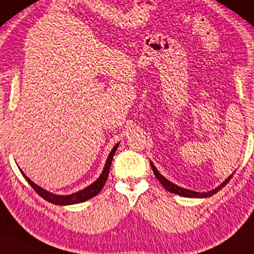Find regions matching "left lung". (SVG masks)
<instances>
[{
  "label": "left lung",
  "mask_w": 254,
  "mask_h": 254,
  "mask_svg": "<svg viewBox=\"0 0 254 254\" xmlns=\"http://www.w3.org/2000/svg\"><path fill=\"white\" fill-rule=\"evenodd\" d=\"M151 167H152V169H153V173H154V175H155V177L158 178L160 183L163 185V188L166 189L167 191L171 192V193L182 195V197H187V198H208V197H210V195L217 193V192H219L221 189H223L228 183H229V181L231 180V177H233V175L235 174V173L231 174L230 176L228 177L227 180L223 182V183H221L219 187L215 188V189H213V190L207 191V192H197V191L189 190V189L178 187V185L174 184L173 182H170L169 180H167L166 177H163L162 175L159 173L158 169H156L155 166H154V164H153L152 161H151Z\"/></svg>",
  "instance_id": "1"
}]
</instances>
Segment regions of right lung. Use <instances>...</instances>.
<instances>
[{"instance_id":"right-lung-1","label":"right lung","mask_w":254,"mask_h":254,"mask_svg":"<svg viewBox=\"0 0 254 254\" xmlns=\"http://www.w3.org/2000/svg\"><path fill=\"white\" fill-rule=\"evenodd\" d=\"M119 144H120V142H117V144L114 146L112 152H110V154L108 155V159H107L105 167H103L102 173L99 176L98 180H96L95 182H93V183L91 185H88L87 188H85V189H83V190H80L78 192H74V193H72V194L61 195V194L52 193V192L45 190V189H42L41 187H39V185L35 184L34 182H32L30 178H28L26 175H25L23 171H21V169H20V173L23 174V176L25 177V180L28 182V184H30L31 187L34 189V191L37 192V193L40 195V197H42L45 200H47L48 202L54 203V205H61V206L74 205V203L84 202L88 199L95 197V195L102 190L103 185H105L107 178H108L110 164H112L114 154H115L116 149H117V147H119Z\"/></svg>"}]
</instances>
